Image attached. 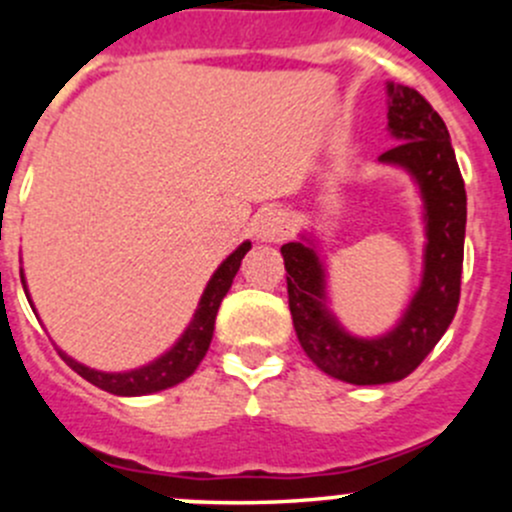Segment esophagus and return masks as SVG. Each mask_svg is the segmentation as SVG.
Masks as SVG:
<instances>
[{
    "mask_svg": "<svg viewBox=\"0 0 512 512\" xmlns=\"http://www.w3.org/2000/svg\"><path fill=\"white\" fill-rule=\"evenodd\" d=\"M289 232V220L282 210H267L255 220V235L262 242H280Z\"/></svg>",
    "mask_w": 512,
    "mask_h": 512,
    "instance_id": "esophagus-1",
    "label": "esophagus"
}]
</instances>
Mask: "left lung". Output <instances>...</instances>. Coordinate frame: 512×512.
<instances>
[{
  "instance_id": "obj_1",
  "label": "left lung",
  "mask_w": 512,
  "mask_h": 512,
  "mask_svg": "<svg viewBox=\"0 0 512 512\" xmlns=\"http://www.w3.org/2000/svg\"><path fill=\"white\" fill-rule=\"evenodd\" d=\"M386 94L389 131L399 146L381 153L379 163L399 165L416 180L426 220L423 280L404 317L376 339L352 337L324 304L327 282L317 250L304 242L282 245L289 312L304 354L324 374L359 386L406 379L446 334L461 299L466 185L451 136L416 89L389 81Z\"/></svg>"
}]
</instances>
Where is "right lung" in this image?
I'll list each match as a JSON object with an SVG mask.
<instances>
[{"label":"right lung","mask_w":512,"mask_h":512,"mask_svg":"<svg viewBox=\"0 0 512 512\" xmlns=\"http://www.w3.org/2000/svg\"><path fill=\"white\" fill-rule=\"evenodd\" d=\"M250 247H252L250 242H242V245L227 257L223 265L215 270V275L210 277L208 287H205L203 297H200L198 309H195L193 314V322L188 324L183 337L173 344L170 352L158 356V359L151 361V364L133 371L106 374V371H96V369H89V366L79 364V361H74L64 352H59L61 359H64L76 374L84 376L86 381H91V384L98 386V389L116 396H146V394H156V391L170 389V386L180 384V381H185L195 369H198L203 356L208 354L210 342H213L215 317H218L220 302H223L227 289H230L232 280H235L237 270H240L242 257L247 255ZM24 292H27V289H24ZM29 304H32V299H29Z\"/></svg>","instance_id":"add662e5"}]
</instances>
